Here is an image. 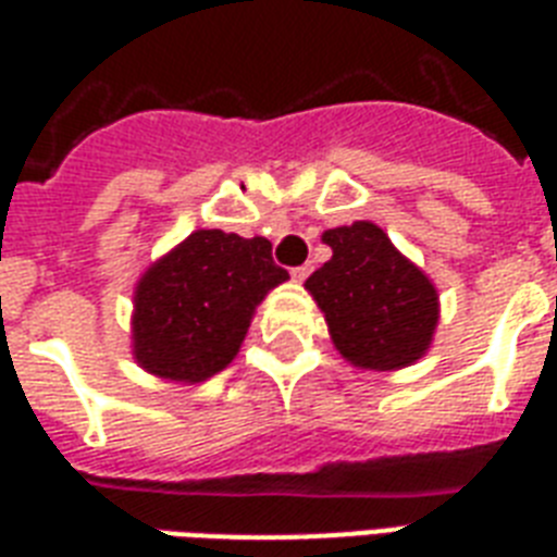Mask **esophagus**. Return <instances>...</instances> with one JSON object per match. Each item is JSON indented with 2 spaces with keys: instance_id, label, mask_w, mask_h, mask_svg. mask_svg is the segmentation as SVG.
I'll return each instance as SVG.
<instances>
[{
  "instance_id": "34e87169",
  "label": "esophagus",
  "mask_w": 557,
  "mask_h": 557,
  "mask_svg": "<svg viewBox=\"0 0 557 557\" xmlns=\"http://www.w3.org/2000/svg\"><path fill=\"white\" fill-rule=\"evenodd\" d=\"M309 271H312V265H297V269H292V277H295L297 283H304V280L309 277Z\"/></svg>"
}]
</instances>
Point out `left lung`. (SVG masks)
I'll return each instance as SVG.
<instances>
[{
  "label": "left lung",
  "instance_id": "8db88e82",
  "mask_svg": "<svg viewBox=\"0 0 557 557\" xmlns=\"http://www.w3.org/2000/svg\"><path fill=\"white\" fill-rule=\"evenodd\" d=\"M323 243L332 260L306 288L326 314L341 356L364 370H396L422 358L440 321L431 280L372 222L332 227Z\"/></svg>",
  "mask_w": 557,
  "mask_h": 557
}]
</instances>
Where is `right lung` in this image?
<instances>
[{
    "mask_svg": "<svg viewBox=\"0 0 557 557\" xmlns=\"http://www.w3.org/2000/svg\"><path fill=\"white\" fill-rule=\"evenodd\" d=\"M288 280L262 236L196 231L135 292V358L152 375L205 381L239 352L269 288Z\"/></svg>",
    "mask_w": 557,
    "mask_h": 557,
    "instance_id": "1",
    "label": "right lung"
}]
</instances>
